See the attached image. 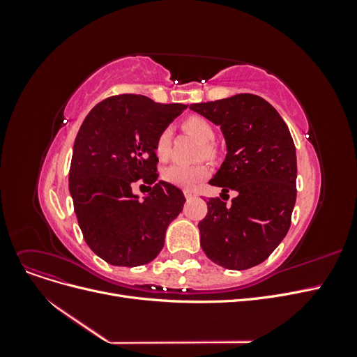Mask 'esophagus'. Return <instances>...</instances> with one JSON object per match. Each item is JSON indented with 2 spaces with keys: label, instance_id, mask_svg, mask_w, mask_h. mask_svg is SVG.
<instances>
[{
  "label": "esophagus",
  "instance_id": "obj_1",
  "mask_svg": "<svg viewBox=\"0 0 357 357\" xmlns=\"http://www.w3.org/2000/svg\"><path fill=\"white\" fill-rule=\"evenodd\" d=\"M183 193H185V197H186V199H190V198H193V197H195V192H193V190H189V189H186L185 192H183Z\"/></svg>",
  "mask_w": 357,
  "mask_h": 357
}]
</instances>
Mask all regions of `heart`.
Listing matches in <instances>:
<instances>
[{"label":"heart","instance_id":"b5f03b06","mask_svg":"<svg viewBox=\"0 0 357 357\" xmlns=\"http://www.w3.org/2000/svg\"><path fill=\"white\" fill-rule=\"evenodd\" d=\"M183 129L190 135L198 138L202 143V150L205 156H213L214 155V146L211 144L214 142V129L211 123L201 116H190L185 122H183ZM171 137L172 131L171 128H164L159 132L155 150L159 159H167L169 156V149H171ZM210 174V168L205 164H172L164 169V177L165 181L171 183L177 188H185L190 189L204 178H207Z\"/></svg>","mask_w":357,"mask_h":357}]
</instances>
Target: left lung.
Listing matches in <instances>:
<instances>
[{
    "label": "left lung",
    "instance_id": "obj_1",
    "mask_svg": "<svg viewBox=\"0 0 357 357\" xmlns=\"http://www.w3.org/2000/svg\"><path fill=\"white\" fill-rule=\"evenodd\" d=\"M190 110L220 126L226 156L208 181L222 195L235 190L226 205L207 201L208 213L198 223L201 247L214 264L247 269L262 264L283 241L296 202V150L284 121L274 107L252 93Z\"/></svg>",
    "mask_w": 357,
    "mask_h": 357
}]
</instances>
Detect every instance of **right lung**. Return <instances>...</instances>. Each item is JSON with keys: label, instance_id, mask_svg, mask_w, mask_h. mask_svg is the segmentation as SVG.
I'll return each instance as SVG.
<instances>
[{"label": "right lung", "instance_id": "obj_1", "mask_svg": "<svg viewBox=\"0 0 357 357\" xmlns=\"http://www.w3.org/2000/svg\"><path fill=\"white\" fill-rule=\"evenodd\" d=\"M186 109L144 95H117L96 104L79 129L70 193L86 244L110 265L153 261L164 247L168 225L183 210V192L158 180L155 143ZM137 179L154 185L143 200L132 192Z\"/></svg>", "mask_w": 357, "mask_h": 357}]
</instances>
